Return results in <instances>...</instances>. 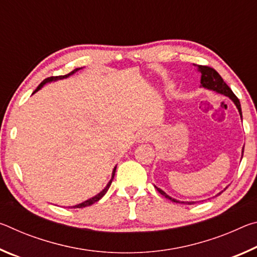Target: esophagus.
<instances>
[{
	"instance_id": "1",
	"label": "esophagus",
	"mask_w": 257,
	"mask_h": 257,
	"mask_svg": "<svg viewBox=\"0 0 257 257\" xmlns=\"http://www.w3.org/2000/svg\"><path fill=\"white\" fill-rule=\"evenodd\" d=\"M152 138H153V134L149 132V130H145V132H142L141 134H139L138 142H142V143L150 142V141H152Z\"/></svg>"
}]
</instances>
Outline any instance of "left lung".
Instances as JSON below:
<instances>
[{
	"label": "left lung",
	"instance_id": "obj_1",
	"mask_svg": "<svg viewBox=\"0 0 257 257\" xmlns=\"http://www.w3.org/2000/svg\"><path fill=\"white\" fill-rule=\"evenodd\" d=\"M197 68H198L199 73H201V85H202V87H204V88H207V89H211V90H214V92L222 94V95H224V96H228L234 103V105L237 106L238 111H239V114H240V116L242 118L240 102H239L238 97L233 94L232 90L230 89V87L223 81L222 77H221L219 73H217V71H215L214 69L211 68V67L197 66ZM242 153H243V149H242ZM241 159H242V155H241ZM155 188L158 189L159 193L161 195H163L165 198L170 199V201L175 202V203L189 204V205H191V204H195V202H180V201H177V199L170 197V196H169V195L165 194L162 189L158 188V187H156V186H155ZM220 194H217V195H220Z\"/></svg>",
	"mask_w": 257,
	"mask_h": 257
}]
</instances>
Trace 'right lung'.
<instances>
[{
	"label": "right lung",
	"mask_w": 257,
	"mask_h": 257,
	"mask_svg": "<svg viewBox=\"0 0 257 257\" xmlns=\"http://www.w3.org/2000/svg\"><path fill=\"white\" fill-rule=\"evenodd\" d=\"M81 68H77V69H75V70H72L70 73H68V75H64V76H56V77H49V78H46V79H44L43 80L41 84H40V86L37 87L36 89H35V92L34 93H36L37 90H40L43 86H44L46 82H51V81H55V80H59V79H64V78H68L69 76H71V75H73V73L75 72H77L78 70H80ZM33 93V94H34ZM115 170H116V167H114V169H113V172H112V178H111V180L108 181V184L106 185V187L105 188H104L101 193L99 194H97L96 196H94V197H92V198H89V199H87V201H85V202H82V203H80V204H77V205H75V206H72L73 208H82V207H86V206H89V205H92V204H94V203H96V202H98L99 199H101L104 195L106 194V191L108 190V188H110V186H111V184H112V180H113V178H114V175H115Z\"/></svg>",
	"instance_id": "obj_1"
}]
</instances>
